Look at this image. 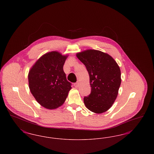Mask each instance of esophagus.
Instances as JSON below:
<instances>
[{
	"label": "esophagus",
	"instance_id": "34e87169",
	"mask_svg": "<svg viewBox=\"0 0 154 154\" xmlns=\"http://www.w3.org/2000/svg\"><path fill=\"white\" fill-rule=\"evenodd\" d=\"M74 87H75V88H77V87H79V82H75V83L74 84Z\"/></svg>",
	"mask_w": 154,
	"mask_h": 154
}]
</instances>
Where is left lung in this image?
<instances>
[{"label":"left lung","mask_w":154,"mask_h":154,"mask_svg":"<svg viewBox=\"0 0 154 154\" xmlns=\"http://www.w3.org/2000/svg\"><path fill=\"white\" fill-rule=\"evenodd\" d=\"M89 75L91 94L84 97L88 110L97 114L109 110L115 102L121 85L119 67L109 55L95 50L77 54Z\"/></svg>","instance_id":"1"}]
</instances>
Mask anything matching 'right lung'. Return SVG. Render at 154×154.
<instances>
[{
	"label": "right lung",
	"mask_w": 154,
	"mask_h": 154,
	"mask_svg": "<svg viewBox=\"0 0 154 154\" xmlns=\"http://www.w3.org/2000/svg\"><path fill=\"white\" fill-rule=\"evenodd\" d=\"M66 56L58 52L45 54L32 67L29 86L37 102L48 109H55L65 102L72 83L66 79L63 67Z\"/></svg>",
	"instance_id": "1"
}]
</instances>
